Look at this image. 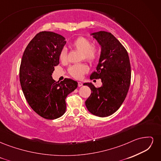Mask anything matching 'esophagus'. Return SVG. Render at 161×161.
<instances>
[{
	"instance_id": "esophagus-1",
	"label": "esophagus",
	"mask_w": 161,
	"mask_h": 161,
	"mask_svg": "<svg viewBox=\"0 0 161 161\" xmlns=\"http://www.w3.org/2000/svg\"><path fill=\"white\" fill-rule=\"evenodd\" d=\"M82 86V82H78V86Z\"/></svg>"
}]
</instances>
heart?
Wrapping results in <instances>:
<instances>
[{
    "label": "heart",
    "instance_id": "b5f03b06",
    "mask_svg": "<svg viewBox=\"0 0 161 161\" xmlns=\"http://www.w3.org/2000/svg\"><path fill=\"white\" fill-rule=\"evenodd\" d=\"M70 47L77 51L82 53L84 60L89 62L91 64H94L99 59L100 50L99 48L92 45L91 40L86 37L80 36L70 43ZM67 52L65 49L61 50L59 58L60 60L64 62L66 60ZM89 69L85 64H76L70 67L69 72L73 78L76 79H80L85 73L88 72Z\"/></svg>",
    "mask_w": 161,
    "mask_h": 161
}]
</instances>
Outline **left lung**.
Here are the masks:
<instances>
[{
	"label": "left lung",
	"instance_id": "8db88e82",
	"mask_svg": "<svg viewBox=\"0 0 161 161\" xmlns=\"http://www.w3.org/2000/svg\"><path fill=\"white\" fill-rule=\"evenodd\" d=\"M101 46L97 70L90 79H101L103 85L97 88L92 83H85L92 93L85 105L92 114L108 117L118 110L124 101L130 88L131 66L129 56L124 46L109 32L92 33Z\"/></svg>",
	"mask_w": 161,
	"mask_h": 161
}]
</instances>
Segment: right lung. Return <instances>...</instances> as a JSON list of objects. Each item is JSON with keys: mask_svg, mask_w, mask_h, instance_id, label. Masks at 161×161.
I'll return each instance as SVG.
<instances>
[{"mask_svg": "<svg viewBox=\"0 0 161 161\" xmlns=\"http://www.w3.org/2000/svg\"><path fill=\"white\" fill-rule=\"evenodd\" d=\"M65 38L51 31L37 33L23 54L19 79L23 92L32 109L42 118L54 119L65 113L66 98L77 88V82L52 77L59 64V55Z\"/></svg>", "mask_w": 161, "mask_h": 161, "instance_id": "1", "label": "right lung"}]
</instances>
